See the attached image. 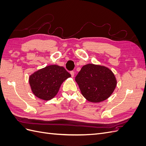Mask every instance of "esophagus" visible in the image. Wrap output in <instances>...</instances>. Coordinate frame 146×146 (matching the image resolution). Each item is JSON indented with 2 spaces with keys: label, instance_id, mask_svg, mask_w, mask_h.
<instances>
[{
  "label": "esophagus",
  "instance_id": "esophagus-1",
  "mask_svg": "<svg viewBox=\"0 0 146 146\" xmlns=\"http://www.w3.org/2000/svg\"><path fill=\"white\" fill-rule=\"evenodd\" d=\"M70 75H71V77H74V72L73 71V70H72V71H70Z\"/></svg>",
  "mask_w": 146,
  "mask_h": 146
}]
</instances>
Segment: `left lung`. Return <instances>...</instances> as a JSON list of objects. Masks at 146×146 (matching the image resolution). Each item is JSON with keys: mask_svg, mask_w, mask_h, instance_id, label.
I'll return each instance as SVG.
<instances>
[{"mask_svg": "<svg viewBox=\"0 0 146 146\" xmlns=\"http://www.w3.org/2000/svg\"><path fill=\"white\" fill-rule=\"evenodd\" d=\"M75 80L84 98L94 103L107 99L117 85L116 78L111 70L94 64L83 66Z\"/></svg>", "mask_w": 146, "mask_h": 146, "instance_id": "8db88e82", "label": "left lung"}]
</instances>
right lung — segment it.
I'll return each mask as SVG.
<instances>
[{"mask_svg": "<svg viewBox=\"0 0 146 146\" xmlns=\"http://www.w3.org/2000/svg\"><path fill=\"white\" fill-rule=\"evenodd\" d=\"M70 76L63 66L50 65L31 75L29 83L35 96L48 100L54 98L62 83Z\"/></svg>", "mask_w": 146, "mask_h": 146, "instance_id": "obj_1", "label": "right lung"}]
</instances>
